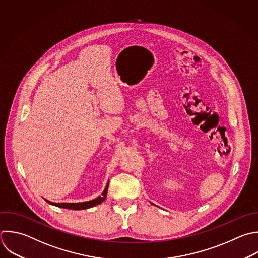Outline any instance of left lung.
<instances>
[{"mask_svg": "<svg viewBox=\"0 0 258 258\" xmlns=\"http://www.w3.org/2000/svg\"><path fill=\"white\" fill-rule=\"evenodd\" d=\"M151 204H152V203H151ZM152 205H153V204H152Z\"/></svg>", "mask_w": 258, "mask_h": 258, "instance_id": "1", "label": "left lung"}]
</instances>
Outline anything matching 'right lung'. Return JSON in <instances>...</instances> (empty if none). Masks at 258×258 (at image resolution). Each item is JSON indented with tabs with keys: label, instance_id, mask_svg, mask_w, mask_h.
I'll return each instance as SVG.
<instances>
[{
	"label": "right lung",
	"instance_id": "1",
	"mask_svg": "<svg viewBox=\"0 0 258 258\" xmlns=\"http://www.w3.org/2000/svg\"><path fill=\"white\" fill-rule=\"evenodd\" d=\"M108 186H109V181L104 189V191L102 192V196L92 200V201H88V202H83V203H53L50 202L48 200H46V202L50 205H53L55 207L58 208H64V209H71V210H84V209H89L92 207H95L97 205H100L101 203H103L107 197V191H108Z\"/></svg>",
	"mask_w": 258,
	"mask_h": 258
}]
</instances>
